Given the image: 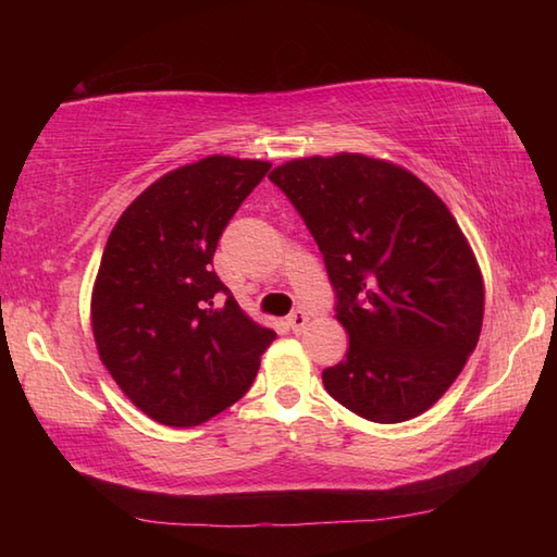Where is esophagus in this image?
Masks as SVG:
<instances>
[{
    "mask_svg": "<svg viewBox=\"0 0 557 557\" xmlns=\"http://www.w3.org/2000/svg\"><path fill=\"white\" fill-rule=\"evenodd\" d=\"M287 325L292 327L294 335H301L306 325H309V315H306L304 311H294L289 318H287Z\"/></svg>",
    "mask_w": 557,
    "mask_h": 557,
    "instance_id": "34e87169",
    "label": "esophagus"
}]
</instances>
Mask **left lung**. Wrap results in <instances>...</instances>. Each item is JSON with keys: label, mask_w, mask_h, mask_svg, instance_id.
<instances>
[{"label": "left lung", "mask_w": 557, "mask_h": 557, "mask_svg": "<svg viewBox=\"0 0 557 557\" xmlns=\"http://www.w3.org/2000/svg\"><path fill=\"white\" fill-rule=\"evenodd\" d=\"M321 248L347 359L323 371L361 419L399 423L441 399L474 351L483 275L431 186L395 162L337 152L272 170Z\"/></svg>", "instance_id": "left-lung-1"}]
</instances>
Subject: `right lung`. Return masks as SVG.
<instances>
[{
  "mask_svg": "<svg viewBox=\"0 0 557 557\" xmlns=\"http://www.w3.org/2000/svg\"><path fill=\"white\" fill-rule=\"evenodd\" d=\"M270 162L208 156L132 200L90 297L100 361L134 405L191 429L242 399L275 330L251 321L212 270L222 230ZM228 301L216 304V294Z\"/></svg>",
  "mask_w": 557,
  "mask_h": 557,
  "instance_id": "1",
  "label": "right lung"
}]
</instances>
